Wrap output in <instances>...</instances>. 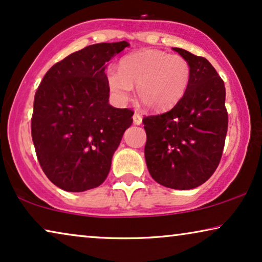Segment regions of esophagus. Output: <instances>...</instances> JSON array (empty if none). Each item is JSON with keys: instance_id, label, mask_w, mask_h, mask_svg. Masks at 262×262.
<instances>
[{"instance_id": "1", "label": "esophagus", "mask_w": 262, "mask_h": 262, "mask_svg": "<svg viewBox=\"0 0 262 262\" xmlns=\"http://www.w3.org/2000/svg\"><path fill=\"white\" fill-rule=\"evenodd\" d=\"M134 123L136 125H141L142 124V116L137 112L134 114Z\"/></svg>"}]
</instances>
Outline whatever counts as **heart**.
Masks as SVG:
<instances>
[{
    "label": "heart",
    "mask_w": 262,
    "mask_h": 262,
    "mask_svg": "<svg viewBox=\"0 0 262 262\" xmlns=\"http://www.w3.org/2000/svg\"><path fill=\"white\" fill-rule=\"evenodd\" d=\"M192 68L185 57L160 50H141L120 59L119 68L110 67L106 82L119 103L130 99L134 85L143 105L152 111L173 107L191 83Z\"/></svg>",
    "instance_id": "obj_1"
}]
</instances>
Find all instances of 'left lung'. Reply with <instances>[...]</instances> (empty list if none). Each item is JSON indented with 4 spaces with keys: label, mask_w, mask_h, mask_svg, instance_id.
<instances>
[{
    "label": "left lung",
    "mask_w": 262,
    "mask_h": 262,
    "mask_svg": "<svg viewBox=\"0 0 262 262\" xmlns=\"http://www.w3.org/2000/svg\"><path fill=\"white\" fill-rule=\"evenodd\" d=\"M173 50L191 64V83L173 108L143 118L144 155L156 182L191 189L209 180L222 159L228 131L225 87L206 58Z\"/></svg>",
    "instance_id": "1"
}]
</instances>
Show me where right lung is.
I'll list each match as a JSON object with an SVG mask.
<instances>
[{"mask_svg":"<svg viewBox=\"0 0 262 262\" xmlns=\"http://www.w3.org/2000/svg\"><path fill=\"white\" fill-rule=\"evenodd\" d=\"M130 46L100 42L50 68L34 95L32 139L49 180L68 192H84L106 180L112 156L134 112L108 103L106 63Z\"/></svg>","mask_w":262,"mask_h":262,"instance_id":"add662e5","label":"right lung"}]
</instances>
